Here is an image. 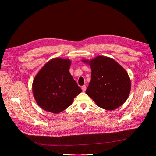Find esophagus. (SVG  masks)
I'll return each instance as SVG.
<instances>
[{"label":"esophagus","mask_w":156,"mask_h":156,"mask_svg":"<svg viewBox=\"0 0 156 156\" xmlns=\"http://www.w3.org/2000/svg\"><path fill=\"white\" fill-rule=\"evenodd\" d=\"M81 89H82V90H83V92H85V91H86V86H85V85H83V86L81 87Z\"/></svg>","instance_id":"obj_1"}]
</instances>
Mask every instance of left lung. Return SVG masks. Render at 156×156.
I'll return each mask as SVG.
<instances>
[{"mask_svg": "<svg viewBox=\"0 0 156 156\" xmlns=\"http://www.w3.org/2000/svg\"><path fill=\"white\" fill-rule=\"evenodd\" d=\"M90 65L91 79L86 91L101 108L112 110L126 101L131 90V81L126 71L114 59L98 55L82 60Z\"/></svg>", "mask_w": 156, "mask_h": 156, "instance_id": "obj_1", "label": "left lung"}]
</instances>
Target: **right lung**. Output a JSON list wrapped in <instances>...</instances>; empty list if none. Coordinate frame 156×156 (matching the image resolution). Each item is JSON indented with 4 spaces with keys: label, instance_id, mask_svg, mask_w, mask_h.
<instances>
[{
    "label": "right lung",
    "instance_id": "add662e5",
    "mask_svg": "<svg viewBox=\"0 0 156 156\" xmlns=\"http://www.w3.org/2000/svg\"><path fill=\"white\" fill-rule=\"evenodd\" d=\"M70 65L69 59L54 58L44 65L34 77L33 96L43 110L58 114L71 105L82 91L69 72Z\"/></svg>",
    "mask_w": 156,
    "mask_h": 156
}]
</instances>
